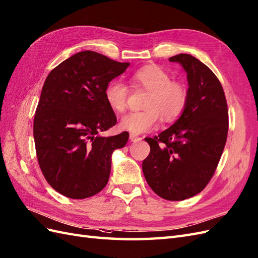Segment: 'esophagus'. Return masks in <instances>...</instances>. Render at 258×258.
I'll return each mask as SVG.
<instances>
[{
	"instance_id": "34e87169",
	"label": "esophagus",
	"mask_w": 258,
	"mask_h": 258,
	"mask_svg": "<svg viewBox=\"0 0 258 258\" xmlns=\"http://www.w3.org/2000/svg\"><path fill=\"white\" fill-rule=\"evenodd\" d=\"M130 140H131V142H140V141H142V137H140V136H137V135H134V134H131L130 135Z\"/></svg>"
}]
</instances>
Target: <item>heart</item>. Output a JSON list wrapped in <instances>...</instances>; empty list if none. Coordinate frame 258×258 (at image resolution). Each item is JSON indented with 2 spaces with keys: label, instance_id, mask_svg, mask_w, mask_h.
Here are the masks:
<instances>
[{
  "label": "heart",
  "instance_id": "heart-1",
  "mask_svg": "<svg viewBox=\"0 0 258 258\" xmlns=\"http://www.w3.org/2000/svg\"><path fill=\"white\" fill-rule=\"evenodd\" d=\"M131 85L135 89L148 91L144 111L130 112L121 118L120 127L131 134L140 135L157 127L160 116L171 122L179 117L185 109L188 91L184 83L171 79V75L157 64L145 65L131 76ZM130 89L121 81H111L104 88V98L115 112L126 109Z\"/></svg>",
  "mask_w": 258,
  "mask_h": 258
}]
</instances>
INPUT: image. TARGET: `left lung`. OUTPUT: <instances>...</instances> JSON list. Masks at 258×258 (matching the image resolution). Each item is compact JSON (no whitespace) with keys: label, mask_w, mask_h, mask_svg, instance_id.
<instances>
[{"label":"left lung","mask_w":258,"mask_h":258,"mask_svg":"<svg viewBox=\"0 0 258 258\" xmlns=\"http://www.w3.org/2000/svg\"><path fill=\"white\" fill-rule=\"evenodd\" d=\"M187 73L188 100L176 122L154 138L143 172L154 192L167 201L201 193L213 177L227 142L228 105L219 79L196 57L169 58Z\"/></svg>","instance_id":"1"}]
</instances>
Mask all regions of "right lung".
Here are the masks:
<instances>
[{
  "label": "right lung",
  "instance_id": "obj_1",
  "mask_svg": "<svg viewBox=\"0 0 258 258\" xmlns=\"http://www.w3.org/2000/svg\"><path fill=\"white\" fill-rule=\"evenodd\" d=\"M128 65L82 51L45 79L34 118L35 146L42 174L60 194L84 200L107 185L112 153L126 145L128 133L99 135L116 124L104 88Z\"/></svg>",
  "mask_w": 258,
  "mask_h": 258
}]
</instances>
